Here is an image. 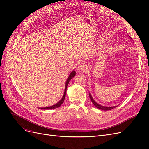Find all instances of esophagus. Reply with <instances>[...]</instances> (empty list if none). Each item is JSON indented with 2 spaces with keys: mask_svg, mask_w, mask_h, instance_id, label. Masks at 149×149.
<instances>
[{
  "mask_svg": "<svg viewBox=\"0 0 149 149\" xmlns=\"http://www.w3.org/2000/svg\"><path fill=\"white\" fill-rule=\"evenodd\" d=\"M87 69H88V68H87L86 66L84 64H81V65H80L79 66H78V68H77V71L79 72H85L86 70H87Z\"/></svg>",
  "mask_w": 149,
  "mask_h": 149,
  "instance_id": "obj_1",
  "label": "esophagus"
}]
</instances>
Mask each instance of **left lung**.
<instances>
[{"label": "left lung", "mask_w": 149, "mask_h": 149, "mask_svg": "<svg viewBox=\"0 0 149 149\" xmlns=\"http://www.w3.org/2000/svg\"><path fill=\"white\" fill-rule=\"evenodd\" d=\"M89 98L91 100V101L92 102V103L93 104V105H94L97 108L99 109H101V110H103V111H109V110H111V109L116 107L117 106H112V107H107V106H101L99 104H98L97 103H96L95 100L93 99V98L92 97L91 93H89Z\"/></svg>", "instance_id": "left-lung-1"}]
</instances>
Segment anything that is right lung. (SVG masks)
Returning <instances> with one entry per match:
<instances>
[{
	"mask_svg": "<svg viewBox=\"0 0 149 149\" xmlns=\"http://www.w3.org/2000/svg\"><path fill=\"white\" fill-rule=\"evenodd\" d=\"M75 74H76L75 71H74V70H73V71L71 72V73H70V74H69V77H68V79H67V80H66V81L65 89V92H64L63 96L62 98L58 101V102L57 104H54V105H53V106H49V107H42L41 109H46V110H47V109H56V108H57V107H60V106L62 104V103H63V101H64L65 98V97H66V89H67V86H68V83H69V82L70 81V80H71V79H72V78L74 77V76L75 75Z\"/></svg>",
	"mask_w": 149,
	"mask_h": 149,
	"instance_id": "obj_1",
	"label": "right lung"
}]
</instances>
